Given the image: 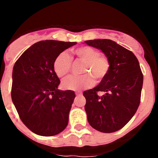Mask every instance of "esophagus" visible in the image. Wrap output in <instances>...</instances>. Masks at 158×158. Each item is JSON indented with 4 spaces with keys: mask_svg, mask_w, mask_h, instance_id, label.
Here are the masks:
<instances>
[{
    "mask_svg": "<svg viewBox=\"0 0 158 158\" xmlns=\"http://www.w3.org/2000/svg\"><path fill=\"white\" fill-rule=\"evenodd\" d=\"M81 94H82L81 92H77V93H76L77 96H81Z\"/></svg>",
    "mask_w": 158,
    "mask_h": 158,
    "instance_id": "obj_1",
    "label": "esophagus"
}]
</instances>
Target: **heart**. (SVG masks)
I'll return each instance as SVG.
<instances>
[{
    "instance_id": "obj_1",
    "label": "heart",
    "mask_w": 158,
    "mask_h": 158,
    "mask_svg": "<svg viewBox=\"0 0 158 158\" xmlns=\"http://www.w3.org/2000/svg\"><path fill=\"white\" fill-rule=\"evenodd\" d=\"M73 54L85 62L82 76H69L62 81V87L67 90L78 91L89 89L94 85V77L97 81L102 80L109 70V61L106 57L100 55L96 49L91 47H81L75 49ZM54 73L58 77H62L69 72L71 58L66 52H62L54 59L53 63Z\"/></svg>"
}]
</instances>
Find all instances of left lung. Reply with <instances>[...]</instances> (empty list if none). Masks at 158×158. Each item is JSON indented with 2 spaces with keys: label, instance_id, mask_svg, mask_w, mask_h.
Segmentation results:
<instances>
[{
  "label": "left lung",
  "instance_id": "left-lung-1",
  "mask_svg": "<svg viewBox=\"0 0 158 158\" xmlns=\"http://www.w3.org/2000/svg\"><path fill=\"white\" fill-rule=\"evenodd\" d=\"M85 43L102 51L109 61L107 75L98 85L83 93L89 123L103 133L123 127L140 104L143 75L136 56L111 40H87ZM98 91L104 95L100 97Z\"/></svg>",
  "mask_w": 158,
  "mask_h": 158
}]
</instances>
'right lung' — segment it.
<instances>
[{"mask_svg":"<svg viewBox=\"0 0 158 158\" xmlns=\"http://www.w3.org/2000/svg\"><path fill=\"white\" fill-rule=\"evenodd\" d=\"M76 42L40 41L18 58L12 70V100L25 126L41 136H53L68 125L75 98L72 90L58 89L59 78L53 63L58 54Z\"/></svg>","mask_w":158,"mask_h":158,"instance_id":"add662e5","label":"right lung"}]
</instances>
